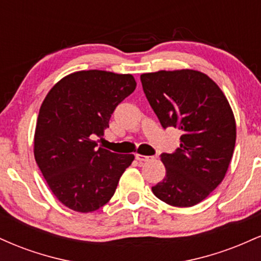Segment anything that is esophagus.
Instances as JSON below:
<instances>
[{
	"instance_id": "34e87169",
	"label": "esophagus",
	"mask_w": 261,
	"mask_h": 261,
	"mask_svg": "<svg viewBox=\"0 0 261 261\" xmlns=\"http://www.w3.org/2000/svg\"><path fill=\"white\" fill-rule=\"evenodd\" d=\"M135 158L140 162H148L152 160V157H149V155H143V154H139V153L135 154Z\"/></svg>"
}]
</instances>
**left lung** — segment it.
<instances>
[{
    "label": "left lung",
    "mask_w": 261,
    "mask_h": 261,
    "mask_svg": "<svg viewBox=\"0 0 261 261\" xmlns=\"http://www.w3.org/2000/svg\"><path fill=\"white\" fill-rule=\"evenodd\" d=\"M149 106L164 128L181 131L180 146L162 153L166 176L152 191L176 207L206 199L223 180L236 145V120L226 95L195 70L141 74Z\"/></svg>",
    "instance_id": "obj_1"
}]
</instances>
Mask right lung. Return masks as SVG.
<instances>
[{
  "instance_id": "1",
  "label": "right lung",
  "mask_w": 261,
  "mask_h": 261,
  "mask_svg": "<svg viewBox=\"0 0 261 261\" xmlns=\"http://www.w3.org/2000/svg\"><path fill=\"white\" fill-rule=\"evenodd\" d=\"M136 88L133 74L79 71L60 80L39 110L34 157L66 207L95 211L112 199L134 154L97 148L115 108Z\"/></svg>"
}]
</instances>
